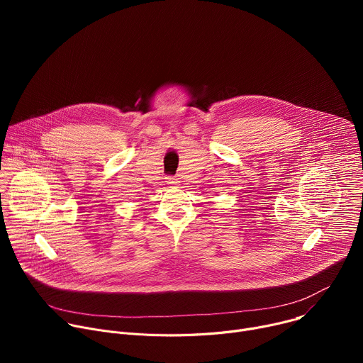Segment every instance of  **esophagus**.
Returning <instances> with one entry per match:
<instances>
[{"label": "esophagus", "instance_id": "esophagus-1", "mask_svg": "<svg viewBox=\"0 0 363 363\" xmlns=\"http://www.w3.org/2000/svg\"><path fill=\"white\" fill-rule=\"evenodd\" d=\"M167 182H168V184H171V185H177L179 181H178V178H175V177H169Z\"/></svg>", "mask_w": 363, "mask_h": 363}]
</instances>
